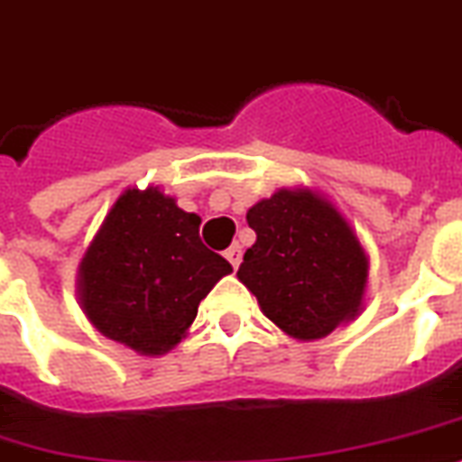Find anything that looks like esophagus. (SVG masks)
I'll return each instance as SVG.
<instances>
[{"label": "esophagus", "instance_id": "obj_1", "mask_svg": "<svg viewBox=\"0 0 462 462\" xmlns=\"http://www.w3.org/2000/svg\"><path fill=\"white\" fill-rule=\"evenodd\" d=\"M225 258L230 261V265L235 267V270H237L239 263H242V246H239V244H232L230 249L225 251Z\"/></svg>", "mask_w": 462, "mask_h": 462}]
</instances>
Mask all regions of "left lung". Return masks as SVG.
I'll return each instance as SVG.
<instances>
[{
	"mask_svg": "<svg viewBox=\"0 0 462 462\" xmlns=\"http://www.w3.org/2000/svg\"><path fill=\"white\" fill-rule=\"evenodd\" d=\"M255 244L239 282L267 319L293 338H324L355 317L366 286V254L336 208L310 189H279L246 213Z\"/></svg>",
	"mask_w": 462,
	"mask_h": 462,
	"instance_id": "obj_1",
	"label": "left lung"
}]
</instances>
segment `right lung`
I'll return each instance as SVG.
<instances>
[{"mask_svg":"<svg viewBox=\"0 0 462 462\" xmlns=\"http://www.w3.org/2000/svg\"><path fill=\"white\" fill-rule=\"evenodd\" d=\"M199 223L157 188L124 192L81 263V305L93 327L141 355L171 350L201 298L232 273L204 246Z\"/></svg>","mask_w":462,"mask_h":462,"instance_id":"add662e5","label":"right lung"}]
</instances>
